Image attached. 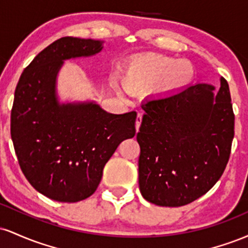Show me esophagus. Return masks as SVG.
I'll use <instances>...</instances> for the list:
<instances>
[{
    "mask_svg": "<svg viewBox=\"0 0 248 248\" xmlns=\"http://www.w3.org/2000/svg\"><path fill=\"white\" fill-rule=\"evenodd\" d=\"M141 122H142V113H139L138 114V118H136V121H135V127H136V130H139V128L141 126Z\"/></svg>",
    "mask_w": 248,
    "mask_h": 248,
    "instance_id": "esophagus-1",
    "label": "esophagus"
}]
</instances>
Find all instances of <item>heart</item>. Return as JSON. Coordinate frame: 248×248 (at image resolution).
<instances>
[{
  "label": "heart",
  "instance_id": "heart-1",
  "mask_svg": "<svg viewBox=\"0 0 248 248\" xmlns=\"http://www.w3.org/2000/svg\"><path fill=\"white\" fill-rule=\"evenodd\" d=\"M192 66L186 61H176L161 55H147L136 58L126 71L124 85L130 90L147 86L160 80L164 90L183 86L192 76Z\"/></svg>",
  "mask_w": 248,
  "mask_h": 248
}]
</instances>
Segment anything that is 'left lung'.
Segmentation results:
<instances>
[{"mask_svg":"<svg viewBox=\"0 0 248 248\" xmlns=\"http://www.w3.org/2000/svg\"><path fill=\"white\" fill-rule=\"evenodd\" d=\"M209 84L190 85L150 99L136 140L139 186L155 205L177 207L205 195L223 175L234 136V113L227 81L217 95Z\"/></svg>","mask_w":248,"mask_h":248,"instance_id":"left-lung-1","label":"left lung"}]
</instances>
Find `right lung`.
<instances>
[{
	"label": "right lung",
	"mask_w": 248,
	"mask_h": 248,
	"mask_svg": "<svg viewBox=\"0 0 248 248\" xmlns=\"http://www.w3.org/2000/svg\"><path fill=\"white\" fill-rule=\"evenodd\" d=\"M101 50L94 39H57L25 67L16 86L10 133L17 160L31 186L53 201L76 203L93 195L116 148L135 135L136 112L112 114L94 102L57 100L64 61Z\"/></svg>",
	"instance_id": "obj_1"
}]
</instances>
